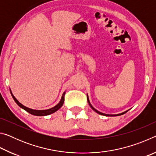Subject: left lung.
<instances>
[{"mask_svg":"<svg viewBox=\"0 0 156 156\" xmlns=\"http://www.w3.org/2000/svg\"><path fill=\"white\" fill-rule=\"evenodd\" d=\"M87 101H88V102H89V106H90L91 107V109H93L94 112H96V113H98V114H100V115H106V116H117V115H122V114H124V113H126L128 112V111H126V112H123V113H120V114H115V115H109V114H105V113H101V112H98V111H97L96 109H94V108L91 106V105L90 104V102H89V98H88V96H87Z\"/></svg>","mask_w":156,"mask_h":156,"instance_id":"1","label":"left lung"}]
</instances>
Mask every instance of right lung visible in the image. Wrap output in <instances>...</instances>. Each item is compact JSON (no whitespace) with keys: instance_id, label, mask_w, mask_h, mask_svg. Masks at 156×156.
I'll list each match as a JSON object with an SVG mask.
<instances>
[{"instance_id":"obj_1","label":"right lung","mask_w":156,"mask_h":156,"mask_svg":"<svg viewBox=\"0 0 156 156\" xmlns=\"http://www.w3.org/2000/svg\"><path fill=\"white\" fill-rule=\"evenodd\" d=\"M11 94L12 96V98H14V101L16 102V104L19 106L20 107L22 108V109H23L24 110H25L26 112H27L28 113H31V114H32L34 115H37V116H44V115H49V114H51V113L56 112V111L58 110L60 107H61L62 106L63 103H64V101H65V93L62 94V98L61 100H60V102H59L58 104L57 105H56V106L54 107L53 108H51V109H47V110H34V109H30V108L28 107H25L24 105H23L22 104H20L19 102L18 101V100H16V98L13 96V94H12L11 92Z\"/></svg>"}]
</instances>
